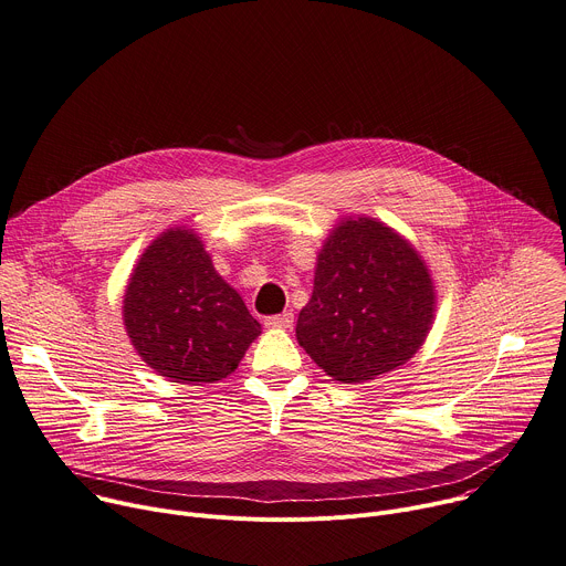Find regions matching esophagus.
<instances>
[{"mask_svg":"<svg viewBox=\"0 0 566 566\" xmlns=\"http://www.w3.org/2000/svg\"><path fill=\"white\" fill-rule=\"evenodd\" d=\"M294 324V315L292 312H283V315H274L265 319L268 328H290Z\"/></svg>","mask_w":566,"mask_h":566,"instance_id":"obj_1","label":"esophagus"}]
</instances>
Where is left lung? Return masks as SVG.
<instances>
[{"label":"left lung","instance_id":"1","mask_svg":"<svg viewBox=\"0 0 566 566\" xmlns=\"http://www.w3.org/2000/svg\"><path fill=\"white\" fill-rule=\"evenodd\" d=\"M433 319L436 285L420 251L378 218L346 216L317 251L296 342L328 378L361 385L407 364Z\"/></svg>","mask_w":566,"mask_h":566}]
</instances>
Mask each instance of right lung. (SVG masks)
I'll use <instances>...</instances> for the list:
<instances>
[{"instance_id":"1","label":"right lung","mask_w":566,"mask_h":566,"mask_svg":"<svg viewBox=\"0 0 566 566\" xmlns=\"http://www.w3.org/2000/svg\"><path fill=\"white\" fill-rule=\"evenodd\" d=\"M123 326L137 355L181 385L224 380L261 335L242 296L216 272L200 233L184 224L144 249L125 285Z\"/></svg>"}]
</instances>
